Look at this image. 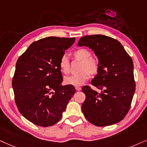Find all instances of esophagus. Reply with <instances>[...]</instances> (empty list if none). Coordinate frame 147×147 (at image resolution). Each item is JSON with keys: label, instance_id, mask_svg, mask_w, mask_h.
<instances>
[{"label": "esophagus", "instance_id": "obj_1", "mask_svg": "<svg viewBox=\"0 0 147 147\" xmlns=\"http://www.w3.org/2000/svg\"><path fill=\"white\" fill-rule=\"evenodd\" d=\"M75 89L77 90V91H80V90L81 89V88L80 87H78V86H77V87H75Z\"/></svg>", "mask_w": 147, "mask_h": 147}]
</instances>
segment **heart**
<instances>
[{
  "label": "heart",
  "mask_w": 147,
  "mask_h": 147,
  "mask_svg": "<svg viewBox=\"0 0 147 147\" xmlns=\"http://www.w3.org/2000/svg\"><path fill=\"white\" fill-rule=\"evenodd\" d=\"M74 58L80 60L81 63L79 67V72L75 75L66 77L64 79L66 85L80 86L88 79L89 75L95 76L98 73L99 64L98 61L91 57V53L86 48H80L75 51L73 53ZM59 66L61 71L65 75L70 72V66L68 57L66 54H63L59 60Z\"/></svg>",
  "instance_id": "b5f03b06"
}]
</instances>
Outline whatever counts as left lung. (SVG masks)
<instances>
[{
	"label": "left lung",
	"mask_w": 147,
	"mask_h": 147,
	"mask_svg": "<svg viewBox=\"0 0 147 147\" xmlns=\"http://www.w3.org/2000/svg\"><path fill=\"white\" fill-rule=\"evenodd\" d=\"M78 46L92 49L99 64L91 85L100 89V93L89 86L82 89L86 95L81 106L84 116L97 126L120 122L130 108L136 89L132 58L120 42L104 35L84 36Z\"/></svg>",
	"instance_id": "left-lung-1"
}]
</instances>
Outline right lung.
Here are the masks:
<instances>
[{
  "label": "right lung",
  "mask_w": 147,
  "mask_h": 147,
  "mask_svg": "<svg viewBox=\"0 0 147 147\" xmlns=\"http://www.w3.org/2000/svg\"><path fill=\"white\" fill-rule=\"evenodd\" d=\"M75 38L48 37L32 43L18 58L12 81L15 103L33 124L48 127L57 123L76 90L62 85L59 60Z\"/></svg>",
  "instance_id": "right-lung-1"
}]
</instances>
